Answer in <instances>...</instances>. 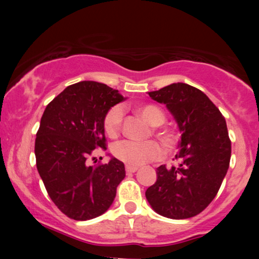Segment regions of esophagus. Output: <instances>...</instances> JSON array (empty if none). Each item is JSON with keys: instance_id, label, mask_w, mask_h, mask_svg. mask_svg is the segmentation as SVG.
I'll use <instances>...</instances> for the list:
<instances>
[{"instance_id": "1", "label": "esophagus", "mask_w": 259, "mask_h": 259, "mask_svg": "<svg viewBox=\"0 0 259 259\" xmlns=\"http://www.w3.org/2000/svg\"><path fill=\"white\" fill-rule=\"evenodd\" d=\"M138 169H139V167H138V166L126 165V172H127V173H133V172L138 171Z\"/></svg>"}]
</instances>
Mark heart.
Listing matches in <instances>:
<instances>
[{
	"mask_svg": "<svg viewBox=\"0 0 259 259\" xmlns=\"http://www.w3.org/2000/svg\"><path fill=\"white\" fill-rule=\"evenodd\" d=\"M136 112L140 114L147 123L157 127V134L165 148H172L177 143L176 133L167 127H158L166 120V114L162 109L153 104H141L136 106ZM123 120V109L116 105L108 109L104 118V130L109 137H116L121 130ZM112 153L118 160L128 165H141L147 161L160 158L162 150L157 141H133L121 140L115 143L112 147Z\"/></svg>",
	"mask_w": 259,
	"mask_h": 259,
	"instance_id": "1",
	"label": "heart"
}]
</instances>
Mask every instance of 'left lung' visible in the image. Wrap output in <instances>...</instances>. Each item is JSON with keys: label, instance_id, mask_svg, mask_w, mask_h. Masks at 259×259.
Here are the masks:
<instances>
[{"label": "left lung", "instance_id": "obj_1", "mask_svg": "<svg viewBox=\"0 0 259 259\" xmlns=\"http://www.w3.org/2000/svg\"><path fill=\"white\" fill-rule=\"evenodd\" d=\"M148 95L172 113L182 140L178 165L159 166L146 199L164 217H194L214 199L229 169L231 140L225 118L206 94L187 83H172Z\"/></svg>", "mask_w": 259, "mask_h": 259}]
</instances>
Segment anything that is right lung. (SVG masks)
Instances as JSON below:
<instances>
[{"label":"right lung","instance_id":"obj_1","mask_svg":"<svg viewBox=\"0 0 259 259\" xmlns=\"http://www.w3.org/2000/svg\"><path fill=\"white\" fill-rule=\"evenodd\" d=\"M123 100L119 92L95 81L70 84L46 107L35 139L36 167L60 211L75 221L105 213L125 178L116 158L88 165L94 150H106L104 118Z\"/></svg>","mask_w":259,"mask_h":259}]
</instances>
